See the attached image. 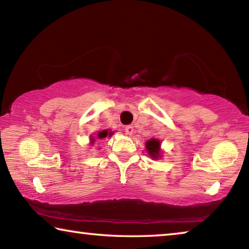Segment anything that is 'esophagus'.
I'll use <instances>...</instances> for the list:
<instances>
[{
  "mask_svg": "<svg viewBox=\"0 0 249 249\" xmlns=\"http://www.w3.org/2000/svg\"><path fill=\"white\" fill-rule=\"evenodd\" d=\"M125 133L128 134V135H132V134L134 133V127H133V126H131V125L126 126V127H125Z\"/></svg>",
  "mask_w": 249,
  "mask_h": 249,
  "instance_id": "34e87169",
  "label": "esophagus"
}]
</instances>
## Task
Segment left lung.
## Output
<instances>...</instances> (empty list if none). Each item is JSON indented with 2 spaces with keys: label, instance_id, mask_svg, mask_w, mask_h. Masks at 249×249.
<instances>
[{
  "label": "left lung",
  "instance_id": "8db88e82",
  "mask_svg": "<svg viewBox=\"0 0 249 249\" xmlns=\"http://www.w3.org/2000/svg\"><path fill=\"white\" fill-rule=\"evenodd\" d=\"M146 151L148 155L154 160H157L160 155V142L156 139H152L151 141L146 142Z\"/></svg>",
  "mask_w": 249,
  "mask_h": 249
}]
</instances>
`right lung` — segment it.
Returning a JSON list of instances; mask_svg holds the SVG:
<instances>
[{"label": "right lung", "mask_w": 249, "mask_h": 249, "mask_svg": "<svg viewBox=\"0 0 249 249\" xmlns=\"http://www.w3.org/2000/svg\"><path fill=\"white\" fill-rule=\"evenodd\" d=\"M112 135H113V132L112 131L108 132V129H104V131H101V132L97 133L96 139L103 140V139H105V137H107V136L109 137V136H112ZM94 142H95V139H94V137H92V139H90V144H94Z\"/></svg>", "instance_id": "right-lung-1"}]
</instances>
